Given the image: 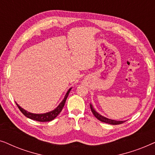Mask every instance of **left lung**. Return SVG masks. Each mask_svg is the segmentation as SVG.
I'll return each mask as SVG.
<instances>
[{"label": "left lung", "mask_w": 155, "mask_h": 155, "mask_svg": "<svg viewBox=\"0 0 155 155\" xmlns=\"http://www.w3.org/2000/svg\"><path fill=\"white\" fill-rule=\"evenodd\" d=\"M90 109L91 111H92V114H94V116L96 117L97 119L100 120L101 122L106 123V124H111V125H118V124H121L123 123L126 121V120H113L111 119V118H108L105 116H104L102 115H101L100 114H99L98 112L95 111V109L93 107V106L92 104H90Z\"/></svg>", "instance_id": "1"}]
</instances>
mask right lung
Masks as SVG:
<instances>
[{
    "label": "right lung",
    "instance_id": "right-lung-1",
    "mask_svg": "<svg viewBox=\"0 0 155 155\" xmlns=\"http://www.w3.org/2000/svg\"><path fill=\"white\" fill-rule=\"evenodd\" d=\"M71 89H72V87H71L68 90V92H66V94H65L64 98H63L62 101L59 104V105L56 108V109L52 110V111H51L49 112H46V113H44V114L31 113V112H29V111H26L25 109H22V108L21 107L20 105L17 104V102H15V103H16L17 106H18V107L19 108V109L20 110V111L22 112V113L24 114L26 117L30 118V119L37 120V121H39V122L51 121V120H54V118L61 113V111H62L63 108L65 105V101H66L67 97H68V94H69L70 92H71Z\"/></svg>",
    "mask_w": 155,
    "mask_h": 155
}]
</instances>
